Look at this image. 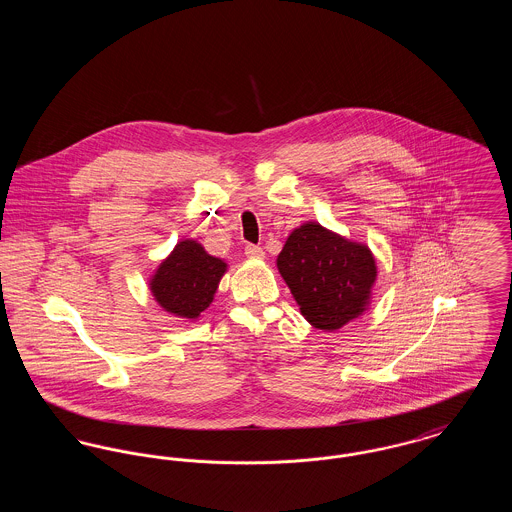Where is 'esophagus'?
<instances>
[{"label":"esophagus","mask_w":512,"mask_h":512,"mask_svg":"<svg viewBox=\"0 0 512 512\" xmlns=\"http://www.w3.org/2000/svg\"><path fill=\"white\" fill-rule=\"evenodd\" d=\"M245 255H247L249 259H263V257H265V251H263V247H259V245H247V247H245Z\"/></svg>","instance_id":"1"}]
</instances>
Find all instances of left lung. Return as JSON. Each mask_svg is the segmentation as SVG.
<instances>
[{"label": "left lung", "mask_w": 512, "mask_h": 512, "mask_svg": "<svg viewBox=\"0 0 512 512\" xmlns=\"http://www.w3.org/2000/svg\"><path fill=\"white\" fill-rule=\"evenodd\" d=\"M305 320L324 332L340 330L370 305L378 276L368 245L305 222L288 236L276 259Z\"/></svg>", "instance_id": "left-lung-1"}]
</instances>
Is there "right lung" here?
Here are the masks:
<instances>
[{
    "label": "right lung",
    "mask_w": 512,
    "mask_h": 512,
    "mask_svg": "<svg viewBox=\"0 0 512 512\" xmlns=\"http://www.w3.org/2000/svg\"><path fill=\"white\" fill-rule=\"evenodd\" d=\"M226 268L222 259L209 255L199 242L182 240L149 278V290L163 311L197 320L213 303Z\"/></svg>",
    "instance_id": "right-lung-1"
}]
</instances>
